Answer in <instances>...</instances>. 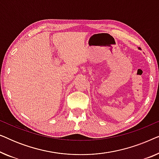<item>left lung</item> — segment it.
<instances>
[{"mask_svg":"<svg viewBox=\"0 0 159 159\" xmlns=\"http://www.w3.org/2000/svg\"><path fill=\"white\" fill-rule=\"evenodd\" d=\"M139 49H140V48H139Z\"/></svg>","mask_w":159,"mask_h":159,"instance_id":"obj_1","label":"left lung"}]
</instances>
